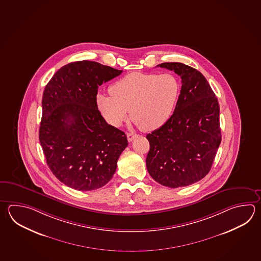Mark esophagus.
<instances>
[{
	"label": "esophagus",
	"mask_w": 261,
	"mask_h": 261,
	"mask_svg": "<svg viewBox=\"0 0 261 261\" xmlns=\"http://www.w3.org/2000/svg\"><path fill=\"white\" fill-rule=\"evenodd\" d=\"M136 137H137V135H136V134L127 133L128 141H129V142H131V141H132V140H133V139H135Z\"/></svg>",
	"instance_id": "esophagus-1"
}]
</instances>
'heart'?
Returning <instances> with one entry per match:
<instances>
[{"label":"heart","mask_w":261,"mask_h":261,"mask_svg":"<svg viewBox=\"0 0 261 261\" xmlns=\"http://www.w3.org/2000/svg\"><path fill=\"white\" fill-rule=\"evenodd\" d=\"M180 93L171 73L133 72L110 87V95L98 94L96 105L108 123L119 127L128 116L145 132L162 127L170 119Z\"/></svg>","instance_id":"heart-1"}]
</instances>
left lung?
Listing matches in <instances>:
<instances>
[{
  "mask_svg": "<svg viewBox=\"0 0 261 261\" xmlns=\"http://www.w3.org/2000/svg\"><path fill=\"white\" fill-rule=\"evenodd\" d=\"M158 67L174 70L182 85L170 119L146 137L147 169L163 186H189L209 173L221 142L218 98L197 69L179 62Z\"/></svg>",
  "mask_w": 261,
  "mask_h": 261,
  "instance_id": "obj_1",
  "label": "left lung"
}]
</instances>
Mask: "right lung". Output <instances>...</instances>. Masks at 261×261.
<instances>
[{
  "label": "right lung",
  "instance_id": "obj_1",
  "mask_svg": "<svg viewBox=\"0 0 261 261\" xmlns=\"http://www.w3.org/2000/svg\"><path fill=\"white\" fill-rule=\"evenodd\" d=\"M122 72L95 61H77L60 68L44 88L39 139L50 170L66 186L96 190L116 171L127 138L102 117L96 95L99 85Z\"/></svg>",
  "mask_w": 261,
  "mask_h": 261
}]
</instances>
